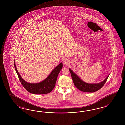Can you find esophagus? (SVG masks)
Returning <instances> with one entry per match:
<instances>
[{"label":"esophagus","instance_id":"esophagus-1","mask_svg":"<svg viewBox=\"0 0 125 125\" xmlns=\"http://www.w3.org/2000/svg\"><path fill=\"white\" fill-rule=\"evenodd\" d=\"M63 63L65 65H68L69 64V60L67 59H64L63 60Z\"/></svg>","mask_w":125,"mask_h":125}]
</instances>
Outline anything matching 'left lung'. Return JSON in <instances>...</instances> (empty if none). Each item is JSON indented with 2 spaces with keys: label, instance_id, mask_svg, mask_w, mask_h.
<instances>
[{
  "label": "left lung",
  "instance_id": "1",
  "mask_svg": "<svg viewBox=\"0 0 125 125\" xmlns=\"http://www.w3.org/2000/svg\"><path fill=\"white\" fill-rule=\"evenodd\" d=\"M72 78L75 86L80 90L86 92H94L100 89L107 81L109 75L103 82L96 84H89L84 82L78 77L71 69L69 68Z\"/></svg>",
  "mask_w": 125,
  "mask_h": 125
}]
</instances>
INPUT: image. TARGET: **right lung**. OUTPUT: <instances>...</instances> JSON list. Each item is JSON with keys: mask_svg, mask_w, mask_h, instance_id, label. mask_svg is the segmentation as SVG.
Returning a JSON list of instances; mask_svg holds the SVG:
<instances>
[{"mask_svg": "<svg viewBox=\"0 0 125 125\" xmlns=\"http://www.w3.org/2000/svg\"><path fill=\"white\" fill-rule=\"evenodd\" d=\"M14 65L18 78L22 85L30 93L36 95L47 94L52 90L55 86L59 73L63 66L62 63H60L54 69L45 80L38 83H27L22 78L16 68L15 62Z\"/></svg>", "mask_w": 125, "mask_h": 125, "instance_id": "obj_1", "label": "right lung"}]
</instances>
